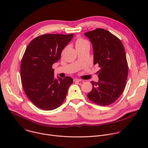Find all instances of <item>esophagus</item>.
Segmentation results:
<instances>
[{"mask_svg": "<svg viewBox=\"0 0 148 148\" xmlns=\"http://www.w3.org/2000/svg\"><path fill=\"white\" fill-rule=\"evenodd\" d=\"M82 80L81 79H78V78H75V79H74V82H80V81H81Z\"/></svg>", "mask_w": 148, "mask_h": 148, "instance_id": "obj_1", "label": "esophagus"}]
</instances>
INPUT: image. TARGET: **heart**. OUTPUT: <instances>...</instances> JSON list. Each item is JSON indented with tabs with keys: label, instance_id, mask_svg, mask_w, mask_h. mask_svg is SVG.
I'll list each match as a JSON object with an SVG mask.
<instances>
[{
	"label": "heart",
	"instance_id": "1",
	"mask_svg": "<svg viewBox=\"0 0 148 148\" xmlns=\"http://www.w3.org/2000/svg\"><path fill=\"white\" fill-rule=\"evenodd\" d=\"M89 46L90 43L88 41L84 40L82 38H78L75 41V46L76 47H82L84 46Z\"/></svg>",
	"mask_w": 148,
	"mask_h": 148
}]
</instances>
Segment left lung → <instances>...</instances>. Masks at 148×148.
<instances>
[{"instance_id":"8db88e82","label":"left lung","mask_w":148,"mask_h":148,"mask_svg":"<svg viewBox=\"0 0 148 148\" xmlns=\"http://www.w3.org/2000/svg\"><path fill=\"white\" fill-rule=\"evenodd\" d=\"M90 40L94 51V64L100 70L99 80L91 81L92 91L87 95L94 103L107 106L122 94L128 74V66L121 41L107 30L97 29L84 33Z\"/></svg>"}]
</instances>
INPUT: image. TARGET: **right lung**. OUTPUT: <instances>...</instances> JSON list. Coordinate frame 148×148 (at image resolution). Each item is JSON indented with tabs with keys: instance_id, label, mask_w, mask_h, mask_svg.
Here are the masks:
<instances>
[{
	"instance_id": "add662e5",
	"label": "right lung",
	"mask_w": 148,
	"mask_h": 148,
	"mask_svg": "<svg viewBox=\"0 0 148 148\" xmlns=\"http://www.w3.org/2000/svg\"><path fill=\"white\" fill-rule=\"evenodd\" d=\"M74 34H46L34 38L28 45L20 66L21 80L25 94L40 109L54 110L64 101L73 79H55L52 66Z\"/></svg>"
}]
</instances>
